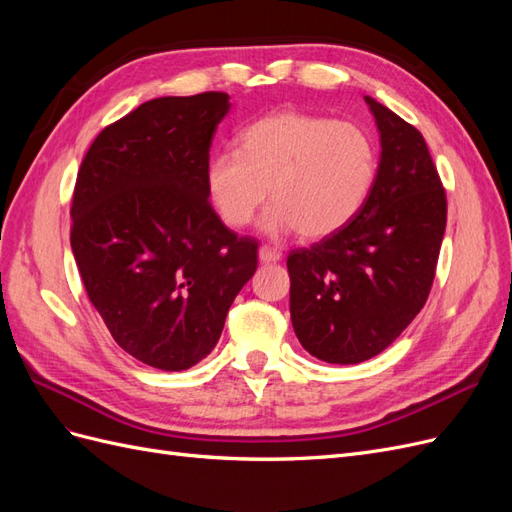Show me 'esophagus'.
<instances>
[{"mask_svg":"<svg viewBox=\"0 0 512 512\" xmlns=\"http://www.w3.org/2000/svg\"><path fill=\"white\" fill-rule=\"evenodd\" d=\"M258 258L262 265H269V262H277L282 258V252L275 250V247H269V245H262L258 250Z\"/></svg>","mask_w":512,"mask_h":512,"instance_id":"34e87169","label":"esophagus"}]
</instances>
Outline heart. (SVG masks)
<instances>
[{"label":"heart","instance_id":"1","mask_svg":"<svg viewBox=\"0 0 512 512\" xmlns=\"http://www.w3.org/2000/svg\"><path fill=\"white\" fill-rule=\"evenodd\" d=\"M376 175L378 145L361 123L282 111L245 126L237 151L209 158L205 190L230 228L250 224L271 196L260 224L269 235L322 239L361 211Z\"/></svg>","mask_w":512,"mask_h":512}]
</instances>
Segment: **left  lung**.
<instances>
[{"label": "left lung", "mask_w": 512, "mask_h": 512, "mask_svg": "<svg viewBox=\"0 0 512 512\" xmlns=\"http://www.w3.org/2000/svg\"><path fill=\"white\" fill-rule=\"evenodd\" d=\"M365 102L382 147L374 188L344 228L286 260L294 333L335 365L380 354L421 312L446 228V192L423 134Z\"/></svg>", "instance_id": "1"}]
</instances>
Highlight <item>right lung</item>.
<instances>
[{"mask_svg": "<svg viewBox=\"0 0 512 512\" xmlns=\"http://www.w3.org/2000/svg\"><path fill=\"white\" fill-rule=\"evenodd\" d=\"M228 111L224 91L149 100L96 136L76 177L70 245L87 297L149 367L203 361L258 267V243L228 230L205 190Z\"/></svg>", "mask_w": 512, "mask_h": 512, "instance_id": "obj_1", "label": "right lung"}]
</instances>
